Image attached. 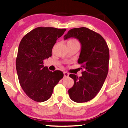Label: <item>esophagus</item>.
Here are the masks:
<instances>
[{"mask_svg": "<svg viewBox=\"0 0 128 128\" xmlns=\"http://www.w3.org/2000/svg\"><path fill=\"white\" fill-rule=\"evenodd\" d=\"M69 76V74L67 72H64V78H67V77H68Z\"/></svg>", "mask_w": 128, "mask_h": 128, "instance_id": "1", "label": "esophagus"}]
</instances>
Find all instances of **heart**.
I'll use <instances>...</instances> for the list:
<instances>
[{"mask_svg":"<svg viewBox=\"0 0 128 128\" xmlns=\"http://www.w3.org/2000/svg\"><path fill=\"white\" fill-rule=\"evenodd\" d=\"M67 43H79V42H78L76 40H69L67 42Z\"/></svg>","mask_w":128,"mask_h":128,"instance_id":"heart-1","label":"heart"}]
</instances>
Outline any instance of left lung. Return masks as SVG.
<instances>
[{
	"instance_id": "obj_1",
	"label": "left lung",
	"mask_w": 128,
	"mask_h": 128,
	"mask_svg": "<svg viewBox=\"0 0 128 128\" xmlns=\"http://www.w3.org/2000/svg\"><path fill=\"white\" fill-rule=\"evenodd\" d=\"M78 39L81 45L79 64L84 71L82 76L70 74L74 85L68 90L70 98L77 103L86 102L93 99L100 90L108 72L109 49L104 38L85 27L70 29L64 36Z\"/></svg>"
}]
</instances>
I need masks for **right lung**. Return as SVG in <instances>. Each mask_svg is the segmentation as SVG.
<instances>
[{"label": "right lung", "instance_id": "add662e5", "mask_svg": "<svg viewBox=\"0 0 128 128\" xmlns=\"http://www.w3.org/2000/svg\"><path fill=\"white\" fill-rule=\"evenodd\" d=\"M66 29L38 27L23 36L18 46L16 70L19 82L29 98L44 102L50 98L54 88L64 74L60 70L52 72L43 61L52 56V48Z\"/></svg>", "mask_w": 128, "mask_h": 128}]
</instances>
